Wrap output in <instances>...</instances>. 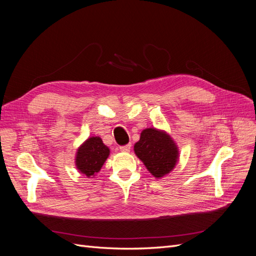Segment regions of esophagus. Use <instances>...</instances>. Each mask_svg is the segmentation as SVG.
Masks as SVG:
<instances>
[{
	"label": "esophagus",
	"instance_id": "obj_1",
	"mask_svg": "<svg viewBox=\"0 0 256 256\" xmlns=\"http://www.w3.org/2000/svg\"><path fill=\"white\" fill-rule=\"evenodd\" d=\"M120 152H129L130 150H131V144H126V145H122V146H120Z\"/></svg>",
	"mask_w": 256,
	"mask_h": 256
}]
</instances>
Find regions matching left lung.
Returning <instances> with one entry per match:
<instances>
[{"label": "left lung", "instance_id": "8db88e82", "mask_svg": "<svg viewBox=\"0 0 256 256\" xmlns=\"http://www.w3.org/2000/svg\"><path fill=\"white\" fill-rule=\"evenodd\" d=\"M134 152L156 178L171 172L178 159L177 146L171 136L154 128L142 131L140 141L134 145Z\"/></svg>", "mask_w": 256, "mask_h": 256}]
</instances>
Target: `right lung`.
Instances as JSON below:
<instances>
[{
	"mask_svg": "<svg viewBox=\"0 0 256 256\" xmlns=\"http://www.w3.org/2000/svg\"><path fill=\"white\" fill-rule=\"evenodd\" d=\"M110 150L102 143L99 136L88 138L78 150L76 157V166L82 174L88 177L100 171L104 161L109 157Z\"/></svg>",
	"mask_w": 256,
	"mask_h": 256,
	"instance_id": "add662e5",
	"label": "right lung"
}]
</instances>
